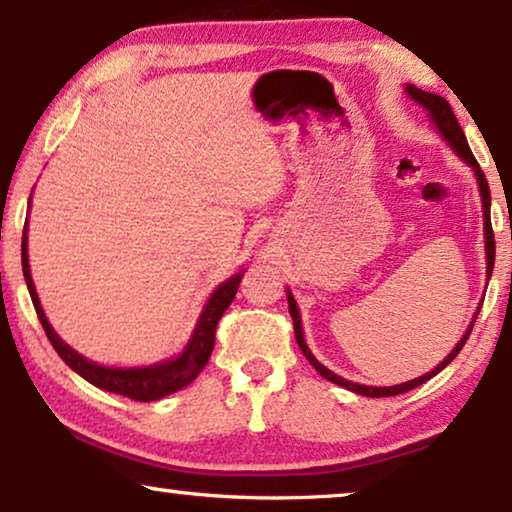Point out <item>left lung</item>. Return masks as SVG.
Masks as SVG:
<instances>
[{
  "mask_svg": "<svg viewBox=\"0 0 512 512\" xmlns=\"http://www.w3.org/2000/svg\"><path fill=\"white\" fill-rule=\"evenodd\" d=\"M405 91H407V95H410V98H412L414 102H419L421 107H426L428 117L433 119V124H435V128H438V131H440L442 138H445V140L449 142V147H452L454 152L459 154L461 159L466 161L470 168H473L475 177H478L480 196H482V217H485V250H487V281H489V276H492V271H494V250H496V245H494L492 217H489V206H492V196H489L487 177H485V173H482V170H480V163L475 161L473 152H470L466 135H463L461 126H459V121H456L454 112H452V107H449V102H447L445 98H442V95H435V93L421 91V88H417V86H405ZM288 309H290L292 323H295V339H297L299 349H302V353L306 356V360H309V363H311L313 367H316L320 377H325L327 381H332V384H337V386L349 388V391H353V393L367 395V398H388V395H400V393H407V391H412V388H417V386H421V384H426V381L431 379V377H435V374H438L440 370H445V367H447L449 363H452V360H454L456 356H459V351L463 349V344H466V339L470 337V330H473L475 318H478V313H480V309H478V313H475V316H473V323H470V327L466 330V335L461 337V342L454 346V351L449 353V356H447L445 360H442V363H440L438 367H435V370L426 372L424 377H417V379H412V381H405V384H398V386H363V384H353V381H349V379H342V377H339V374L330 372V370H327L325 365H320L318 360L313 358V353L309 351V346H306V342H304L302 318H299L297 302H295V297H292V292H290V290H288Z\"/></svg>",
  "mask_w": 512,
  "mask_h": 512,
  "instance_id": "left-lung-1",
  "label": "left lung"
}]
</instances>
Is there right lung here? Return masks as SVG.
Segmentation results:
<instances>
[{"label":"right lung","mask_w":512,"mask_h":512,"mask_svg":"<svg viewBox=\"0 0 512 512\" xmlns=\"http://www.w3.org/2000/svg\"><path fill=\"white\" fill-rule=\"evenodd\" d=\"M20 260H23V276L27 290H30L34 311H37L39 323H42L46 337H49L53 349L58 351V356L63 358L79 377L91 381L93 386H98L102 391L109 393L126 395V398L138 400V403H152V400L166 398V395L180 391V388L192 384V381L199 377L201 370L208 363L210 353H213L217 323H220L222 313L229 309V304L234 302L238 283H241L243 278V271H238V274L231 276L229 281H224L220 288L210 295L208 304L203 306L201 316L196 320L192 339H189L180 356L170 358L166 363H156L149 367H128V370H124V367H102L91 363V360L70 349V346L56 335L49 318H46L42 304H39L37 290H34L32 283L30 264H27V227L23 231V245H20Z\"/></svg>","instance_id":"obj_1"}]
</instances>
